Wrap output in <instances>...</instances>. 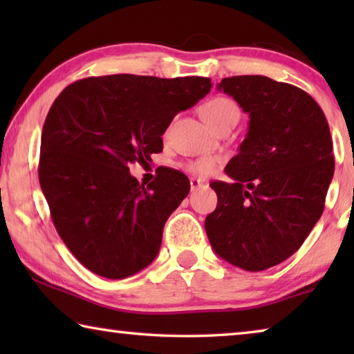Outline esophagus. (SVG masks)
<instances>
[{
    "instance_id": "obj_1",
    "label": "esophagus",
    "mask_w": 354,
    "mask_h": 354,
    "mask_svg": "<svg viewBox=\"0 0 354 354\" xmlns=\"http://www.w3.org/2000/svg\"><path fill=\"white\" fill-rule=\"evenodd\" d=\"M201 185H205V181H201V179H196V178L190 179V189L192 190H198Z\"/></svg>"
}]
</instances>
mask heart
<instances>
[{
    "instance_id": "heart-1",
    "label": "heart",
    "mask_w": 354,
    "mask_h": 354,
    "mask_svg": "<svg viewBox=\"0 0 354 354\" xmlns=\"http://www.w3.org/2000/svg\"><path fill=\"white\" fill-rule=\"evenodd\" d=\"M201 115L209 127L220 131L230 124H236L241 117V111L232 100L226 97H214L201 106ZM218 162L220 160L217 158H200L185 164V169L195 175H209L217 169Z\"/></svg>"
}]
</instances>
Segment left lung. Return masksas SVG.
I'll use <instances>...</instances> for the list:
<instances>
[{
	"label": "left lung",
	"instance_id": "8db88e82",
	"mask_svg": "<svg viewBox=\"0 0 354 354\" xmlns=\"http://www.w3.org/2000/svg\"><path fill=\"white\" fill-rule=\"evenodd\" d=\"M218 88L250 113V127L226 165L232 181L211 184L218 201L205 227L220 257L261 272L295 253L322 217L334 175L331 133L317 101L292 84L247 75Z\"/></svg>",
	"mask_w": 354,
	"mask_h": 354
}]
</instances>
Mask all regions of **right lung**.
Returning <instances> with one entry per match:
<instances>
[{
  "label": "right lung",
  "instance_id": "1",
  "mask_svg": "<svg viewBox=\"0 0 354 354\" xmlns=\"http://www.w3.org/2000/svg\"><path fill=\"white\" fill-rule=\"evenodd\" d=\"M211 87L201 76H92L55 100L41 131L39 181L57 234L91 272L122 279L158 256L165 221L190 183L164 167L145 187L128 164L162 151L171 120Z\"/></svg>",
  "mask_w": 354,
  "mask_h": 354
}]
</instances>
